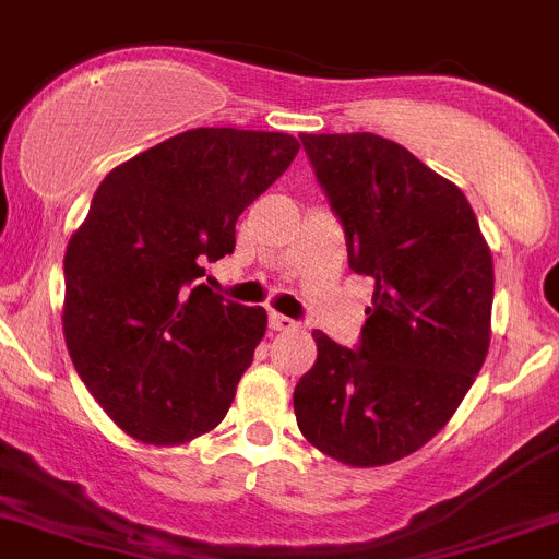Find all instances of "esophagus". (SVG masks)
<instances>
[{
  "label": "esophagus",
  "mask_w": 559,
  "mask_h": 559,
  "mask_svg": "<svg viewBox=\"0 0 559 559\" xmlns=\"http://www.w3.org/2000/svg\"><path fill=\"white\" fill-rule=\"evenodd\" d=\"M270 329H273V331H295V329H298V323H295V320H289V317H284V314H270Z\"/></svg>",
  "instance_id": "obj_1"
}]
</instances>
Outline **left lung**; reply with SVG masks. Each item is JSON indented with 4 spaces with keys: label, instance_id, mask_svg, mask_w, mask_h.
Listing matches in <instances>:
<instances>
[{
    "label": "left lung",
    "instance_id": "8db88e82",
    "mask_svg": "<svg viewBox=\"0 0 559 559\" xmlns=\"http://www.w3.org/2000/svg\"><path fill=\"white\" fill-rule=\"evenodd\" d=\"M354 273L376 281L359 348L314 331L295 386L306 440L350 467L409 456L449 424L490 348L492 255L460 186L376 133H304Z\"/></svg>",
    "mask_w": 559,
    "mask_h": 559
}]
</instances>
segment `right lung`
<instances>
[{
    "label": "right lung",
    "mask_w": 559,
    "mask_h": 559,
    "mask_svg": "<svg viewBox=\"0 0 559 559\" xmlns=\"http://www.w3.org/2000/svg\"><path fill=\"white\" fill-rule=\"evenodd\" d=\"M289 133L198 128L110 169L63 255L74 370L133 440L180 445L230 409L267 311L203 284L236 219L286 173Z\"/></svg>",
    "instance_id": "obj_1"
}]
</instances>
